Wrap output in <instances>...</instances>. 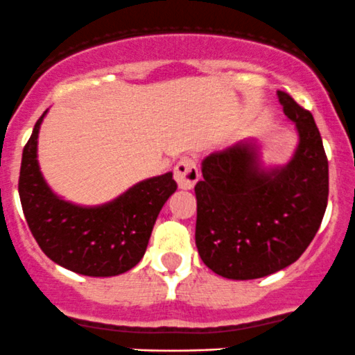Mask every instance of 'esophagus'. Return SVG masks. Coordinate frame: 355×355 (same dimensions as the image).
Instances as JSON below:
<instances>
[{
    "label": "esophagus",
    "instance_id": "1",
    "mask_svg": "<svg viewBox=\"0 0 355 355\" xmlns=\"http://www.w3.org/2000/svg\"><path fill=\"white\" fill-rule=\"evenodd\" d=\"M174 179L178 181V186L181 189L188 191L193 189L194 184L199 179V171L196 166V161L193 157H184L178 162L174 167Z\"/></svg>",
    "mask_w": 355,
    "mask_h": 355
}]
</instances>
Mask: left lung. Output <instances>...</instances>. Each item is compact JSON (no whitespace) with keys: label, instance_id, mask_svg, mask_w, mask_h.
I'll return each instance as SVG.
<instances>
[{"label":"left lung","instance_id":"left-lung-1","mask_svg":"<svg viewBox=\"0 0 355 355\" xmlns=\"http://www.w3.org/2000/svg\"><path fill=\"white\" fill-rule=\"evenodd\" d=\"M298 144L288 162L265 166L261 146L245 139L202 159L196 246L208 268L230 280H253L300 258L320 228L329 198V162L315 121L277 92Z\"/></svg>","mask_w":355,"mask_h":355}]
</instances>
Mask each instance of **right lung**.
<instances>
[{"mask_svg": "<svg viewBox=\"0 0 355 355\" xmlns=\"http://www.w3.org/2000/svg\"><path fill=\"white\" fill-rule=\"evenodd\" d=\"M23 149L19 199L31 234L51 261L85 277H115L144 257L159 211L178 184L173 173L135 182L112 201L83 206L50 188L38 164L43 119Z\"/></svg>", "mask_w": 355, "mask_h": 355, "instance_id": "1", "label": "right lung"}]
</instances>
